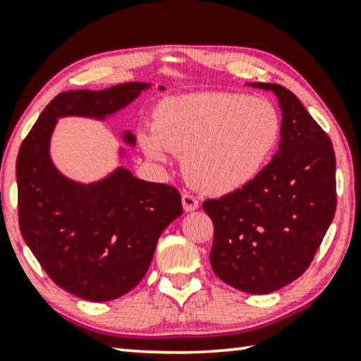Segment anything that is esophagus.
I'll use <instances>...</instances> for the list:
<instances>
[{
  "mask_svg": "<svg viewBox=\"0 0 361 361\" xmlns=\"http://www.w3.org/2000/svg\"><path fill=\"white\" fill-rule=\"evenodd\" d=\"M182 207H184L185 212H194L199 209V199L192 194H184L182 195Z\"/></svg>",
  "mask_w": 361,
  "mask_h": 361,
  "instance_id": "obj_1",
  "label": "esophagus"
}]
</instances>
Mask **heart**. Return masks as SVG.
<instances>
[{
    "mask_svg": "<svg viewBox=\"0 0 361 361\" xmlns=\"http://www.w3.org/2000/svg\"><path fill=\"white\" fill-rule=\"evenodd\" d=\"M281 136V118L264 98L204 92L171 97L142 128L140 145L154 162L185 152L184 172L207 194H228L256 179Z\"/></svg>",
    "mask_w": 361,
    "mask_h": 361,
    "instance_id": "b5f03b06",
    "label": "heart"
}]
</instances>
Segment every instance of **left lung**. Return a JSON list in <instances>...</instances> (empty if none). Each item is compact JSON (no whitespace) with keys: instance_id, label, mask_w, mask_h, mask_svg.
<instances>
[{"instance_id":"1","label":"left lung","mask_w":361,"mask_h":361,"mask_svg":"<svg viewBox=\"0 0 361 361\" xmlns=\"http://www.w3.org/2000/svg\"><path fill=\"white\" fill-rule=\"evenodd\" d=\"M248 85L278 98L279 149L250 184L202 207L214 221V273L243 293L268 294L309 268L332 224L335 152L293 92L278 83Z\"/></svg>"}]
</instances>
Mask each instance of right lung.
I'll return each mask as SVG.
<instances>
[{
    "mask_svg": "<svg viewBox=\"0 0 361 361\" xmlns=\"http://www.w3.org/2000/svg\"><path fill=\"white\" fill-rule=\"evenodd\" d=\"M149 87L126 82L105 90L63 92L44 108L19 147L23 238L49 278L80 299L105 302L137 286L161 233L182 215V202L172 185L137 179L121 166L90 184L68 179L51 159L54 128L63 116L103 121ZM123 141L136 145L131 131L123 133Z\"/></svg>",
    "mask_w": 361,
    "mask_h": 361,
    "instance_id": "add662e5",
    "label": "right lung"
}]
</instances>
